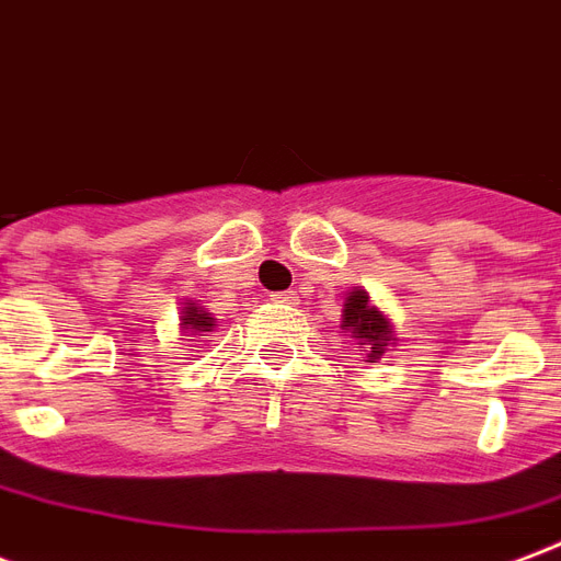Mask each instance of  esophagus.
Returning a JSON list of instances; mask_svg holds the SVG:
<instances>
[{
	"instance_id": "1",
	"label": "esophagus",
	"mask_w": 561,
	"mask_h": 561,
	"mask_svg": "<svg viewBox=\"0 0 561 561\" xmlns=\"http://www.w3.org/2000/svg\"><path fill=\"white\" fill-rule=\"evenodd\" d=\"M273 302H282V306H297V294H294V290H279V294H273Z\"/></svg>"
}]
</instances>
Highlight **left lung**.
Here are the masks:
<instances>
[{"label":"left lung","mask_w":561,"mask_h":561,"mask_svg":"<svg viewBox=\"0 0 561 561\" xmlns=\"http://www.w3.org/2000/svg\"><path fill=\"white\" fill-rule=\"evenodd\" d=\"M341 329H347L350 335L356 337L358 344L365 347L362 353H365L367 362L382 358L388 344L394 341V335H391V320L376 309L370 297H367V290L362 288H353L347 294L344 314H341Z\"/></svg>","instance_id":"obj_1"}]
</instances>
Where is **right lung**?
Returning a JSON list of instances; mask_svg holds the SVG:
<instances>
[{
  "instance_id": "right-lung-1",
  "label": "right lung",
  "mask_w": 561,
  "mask_h": 561,
  "mask_svg": "<svg viewBox=\"0 0 561 561\" xmlns=\"http://www.w3.org/2000/svg\"><path fill=\"white\" fill-rule=\"evenodd\" d=\"M182 329L191 332V335H203V332H211L214 329V318L199 302H185L182 306Z\"/></svg>"
}]
</instances>
